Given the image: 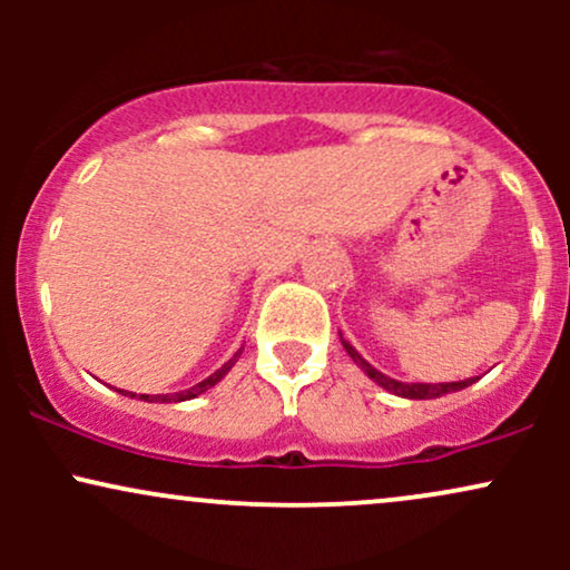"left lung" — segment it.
Wrapping results in <instances>:
<instances>
[{"instance_id":"8db88e82","label":"left lung","mask_w":570,"mask_h":570,"mask_svg":"<svg viewBox=\"0 0 570 570\" xmlns=\"http://www.w3.org/2000/svg\"><path fill=\"white\" fill-rule=\"evenodd\" d=\"M340 340H343V337H340ZM343 348L351 353L353 362H356L358 367L367 372L372 381H375L377 385H383V389L391 391V394L404 396V399H436V396L453 394V391L466 389V385H472L476 381V377H469V381H458V383H399V381H394V377L383 375V372H377L375 367H372L367 358L358 356V351L353 348L351 343H345V340H343Z\"/></svg>"}]
</instances>
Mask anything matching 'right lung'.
I'll use <instances>...</instances> for the list:
<instances>
[{"mask_svg": "<svg viewBox=\"0 0 570 570\" xmlns=\"http://www.w3.org/2000/svg\"><path fill=\"white\" fill-rule=\"evenodd\" d=\"M238 356H240V351L235 353V356L230 358V362H225V364H222V367H219L217 372H214V375H208L206 381L195 383L193 389H187V391H179V394H155V396H149V394H139V399H144V402H160V404H163V402H187V399H195V396H198V394H203V391H208V389H212V385H217V383L222 381V377L227 375V370L233 367V364H235V358H238ZM128 394H130V391H128ZM128 394H126V396H128ZM130 396H136V394H130Z\"/></svg>", "mask_w": 570, "mask_h": 570, "instance_id": "1", "label": "right lung"}]
</instances>
